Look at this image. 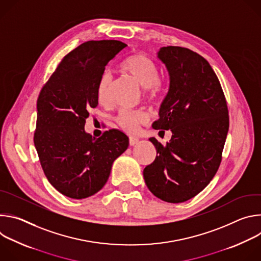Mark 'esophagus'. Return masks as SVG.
<instances>
[{
	"label": "esophagus",
	"mask_w": 261,
	"mask_h": 261,
	"mask_svg": "<svg viewBox=\"0 0 261 261\" xmlns=\"http://www.w3.org/2000/svg\"><path fill=\"white\" fill-rule=\"evenodd\" d=\"M138 139L137 138H135V137H130V139H129V144L131 145V146H134V145H136L137 143H138Z\"/></svg>",
	"instance_id": "1"
}]
</instances>
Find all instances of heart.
<instances>
[{"label": "heart", "instance_id": "b5f03b06", "mask_svg": "<svg viewBox=\"0 0 261 261\" xmlns=\"http://www.w3.org/2000/svg\"><path fill=\"white\" fill-rule=\"evenodd\" d=\"M126 75L132 77L143 88V99L152 105H158L164 94L163 83L159 79V68L157 64L148 57L140 54L128 57L120 67ZM111 86L110 74L105 72L100 76L97 85V99L104 104L109 101ZM148 120L143 110H122L116 118L119 127L129 134H135L139 127Z\"/></svg>", "mask_w": 261, "mask_h": 261}]
</instances>
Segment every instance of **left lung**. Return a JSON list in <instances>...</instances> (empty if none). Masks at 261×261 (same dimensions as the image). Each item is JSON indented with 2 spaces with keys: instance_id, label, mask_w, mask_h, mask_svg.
<instances>
[{
  "instance_id": "obj_1",
  "label": "left lung",
  "mask_w": 261,
  "mask_h": 261,
  "mask_svg": "<svg viewBox=\"0 0 261 261\" xmlns=\"http://www.w3.org/2000/svg\"><path fill=\"white\" fill-rule=\"evenodd\" d=\"M158 58L169 73V90L160 107L156 130H170L166 145L150 138L155 161L143 169L156 197L170 203L191 199L215 176L229 128L227 102L208 62L179 46L162 47Z\"/></svg>"
}]
</instances>
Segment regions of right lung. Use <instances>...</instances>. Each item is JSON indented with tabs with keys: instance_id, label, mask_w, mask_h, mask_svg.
Masks as SVG:
<instances>
[{
	"instance_id": "add662e5",
	"label": "right lung",
	"mask_w": 261,
	"mask_h": 261,
	"mask_svg": "<svg viewBox=\"0 0 261 261\" xmlns=\"http://www.w3.org/2000/svg\"><path fill=\"white\" fill-rule=\"evenodd\" d=\"M127 44L87 41L64 57L37 100L34 143L45 176L63 195L83 199L100 191L129 138L111 129L99 138L85 131L98 105L97 85L105 66Z\"/></svg>"
}]
</instances>
